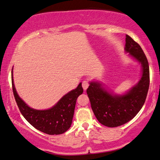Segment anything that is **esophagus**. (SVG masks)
Returning a JSON list of instances; mask_svg holds the SVG:
<instances>
[{
    "mask_svg": "<svg viewBox=\"0 0 160 160\" xmlns=\"http://www.w3.org/2000/svg\"><path fill=\"white\" fill-rule=\"evenodd\" d=\"M82 85L83 89H84V91H86V90L88 89V86H89V83H88V81L85 80V81H83V82H82Z\"/></svg>",
    "mask_w": 160,
    "mask_h": 160,
    "instance_id": "esophagus-1",
    "label": "esophagus"
}]
</instances>
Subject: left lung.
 I'll list each match as a JSON object with an SVG mask.
<instances>
[{"instance_id":"obj_1","label":"left lung","mask_w":160,"mask_h":160,"mask_svg":"<svg viewBox=\"0 0 160 160\" xmlns=\"http://www.w3.org/2000/svg\"><path fill=\"white\" fill-rule=\"evenodd\" d=\"M125 52L141 64V73L138 82L122 93L107 89L103 82L92 80L87 93L92 110L101 124L118 127L131 120L142 108L149 87V67L141 46L126 35Z\"/></svg>"}]
</instances>
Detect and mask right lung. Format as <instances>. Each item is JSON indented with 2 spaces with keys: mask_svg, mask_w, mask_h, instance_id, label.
Instances as JSON below:
<instances>
[{
  "mask_svg": "<svg viewBox=\"0 0 160 160\" xmlns=\"http://www.w3.org/2000/svg\"><path fill=\"white\" fill-rule=\"evenodd\" d=\"M13 93L21 113L26 120L36 129L49 135L62 134L70 128L76 101L83 93L82 82L75 89L60 98L52 107L40 110L31 108L19 97L16 90L12 72Z\"/></svg>",
  "mask_w": 160,
  "mask_h": 160,
  "instance_id": "obj_1",
  "label": "right lung"
}]
</instances>
